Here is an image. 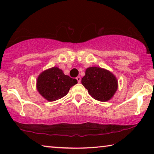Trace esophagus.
<instances>
[{
	"mask_svg": "<svg viewBox=\"0 0 154 154\" xmlns=\"http://www.w3.org/2000/svg\"><path fill=\"white\" fill-rule=\"evenodd\" d=\"M76 79L77 80V82H78V83H80V82H81V77H77L76 78Z\"/></svg>",
	"mask_w": 154,
	"mask_h": 154,
	"instance_id": "1",
	"label": "esophagus"
}]
</instances>
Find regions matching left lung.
I'll return each instance as SVG.
<instances>
[{
  "instance_id": "8db88e82",
  "label": "left lung",
  "mask_w": 154,
  "mask_h": 154,
  "mask_svg": "<svg viewBox=\"0 0 154 154\" xmlns=\"http://www.w3.org/2000/svg\"><path fill=\"white\" fill-rule=\"evenodd\" d=\"M82 85L95 100L106 102L113 98L118 88L116 77L108 70L92 66L85 70Z\"/></svg>"
}]
</instances>
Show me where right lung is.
Masks as SVG:
<instances>
[{
	"mask_svg": "<svg viewBox=\"0 0 154 154\" xmlns=\"http://www.w3.org/2000/svg\"><path fill=\"white\" fill-rule=\"evenodd\" d=\"M77 81L64 75L62 70L54 66L43 71L36 79V90L49 102L66 96L70 88L77 84Z\"/></svg>",
	"mask_w": 154,
	"mask_h": 154,
	"instance_id": "right-lung-1",
	"label": "right lung"
}]
</instances>
